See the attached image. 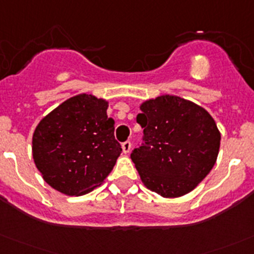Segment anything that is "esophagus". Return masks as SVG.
Segmentation results:
<instances>
[{
  "label": "esophagus",
  "instance_id": "34e87169",
  "mask_svg": "<svg viewBox=\"0 0 254 254\" xmlns=\"http://www.w3.org/2000/svg\"><path fill=\"white\" fill-rule=\"evenodd\" d=\"M132 148V143L129 141H126L122 143V149H123V153H129Z\"/></svg>",
  "mask_w": 254,
  "mask_h": 254
}]
</instances>
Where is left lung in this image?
Segmentation results:
<instances>
[{"label": "left lung", "instance_id": "left-lung-1", "mask_svg": "<svg viewBox=\"0 0 254 254\" xmlns=\"http://www.w3.org/2000/svg\"><path fill=\"white\" fill-rule=\"evenodd\" d=\"M139 110L143 143L131 158L142 182L165 198L187 194L217 161L221 133L216 122L203 107L178 96L144 101Z\"/></svg>", "mask_w": 254, "mask_h": 254}]
</instances>
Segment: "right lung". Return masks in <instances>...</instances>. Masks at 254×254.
Returning <instances> with one entry per match:
<instances>
[{
	"instance_id": "right-lung-1",
	"label": "right lung",
	"mask_w": 254,
	"mask_h": 254,
	"mask_svg": "<svg viewBox=\"0 0 254 254\" xmlns=\"http://www.w3.org/2000/svg\"><path fill=\"white\" fill-rule=\"evenodd\" d=\"M107 108L103 98L82 93L40 121L33 132L32 156L51 187L67 195H82L110 175L122 148Z\"/></svg>"
}]
</instances>
